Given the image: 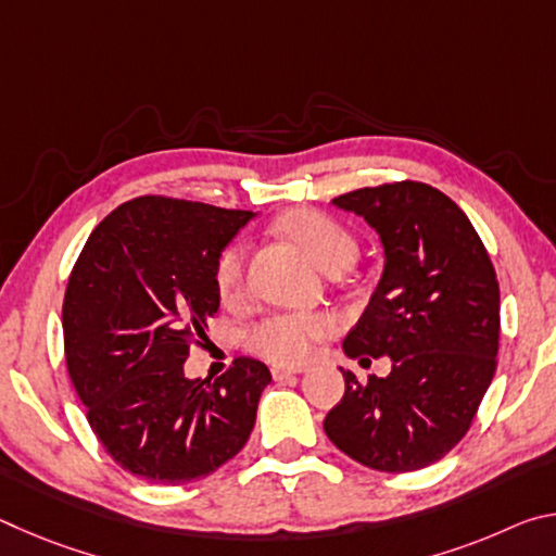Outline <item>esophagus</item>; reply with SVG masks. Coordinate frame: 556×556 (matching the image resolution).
Listing matches in <instances>:
<instances>
[{
  "label": "esophagus",
  "mask_w": 556,
  "mask_h": 556,
  "mask_svg": "<svg viewBox=\"0 0 556 556\" xmlns=\"http://www.w3.org/2000/svg\"><path fill=\"white\" fill-rule=\"evenodd\" d=\"M299 372H304V368H287V365H275V368H271V378L287 380V378H291V375H299Z\"/></svg>",
  "instance_id": "34e87169"
}]
</instances>
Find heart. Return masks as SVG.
<instances>
[{
  "label": "heart",
  "instance_id": "obj_1",
  "mask_svg": "<svg viewBox=\"0 0 556 556\" xmlns=\"http://www.w3.org/2000/svg\"><path fill=\"white\" fill-rule=\"evenodd\" d=\"M281 232L294 240L318 267L336 271L351 265L357 255V240L341 223L312 208L291 211L279 220ZM244 248L242 240H232L220 250L213 265V281L223 301L235 304L244 294ZM336 318L331 314L277 312L250 328L244 343L252 353L271 363L296 365L314 353V345L331 333Z\"/></svg>",
  "mask_w": 556,
  "mask_h": 556
}]
</instances>
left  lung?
Here are the masks:
<instances>
[{
    "label": "left lung",
    "mask_w": 556,
    "mask_h": 556,
    "mask_svg": "<svg viewBox=\"0 0 556 556\" xmlns=\"http://www.w3.org/2000/svg\"><path fill=\"white\" fill-rule=\"evenodd\" d=\"M380 235L384 269L348 357L390 355L388 378L357 382L326 414V437L357 464L407 473L444 458L495 375L501 289L466 213L429 184L394 181L333 199Z\"/></svg>",
    "instance_id": "1"
}]
</instances>
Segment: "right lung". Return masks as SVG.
<instances>
[{
    "label": "right lung",
    "mask_w": 556,
    "mask_h": 556,
    "mask_svg": "<svg viewBox=\"0 0 556 556\" xmlns=\"http://www.w3.org/2000/svg\"><path fill=\"white\" fill-rule=\"evenodd\" d=\"M252 211L142 195L117 205L83 248L63 299L65 365L90 429L131 476L181 485L248 444L271 375L238 357L188 380L191 345L220 294L213 265Z\"/></svg>",
    "instance_id": "obj_1"
}]
</instances>
